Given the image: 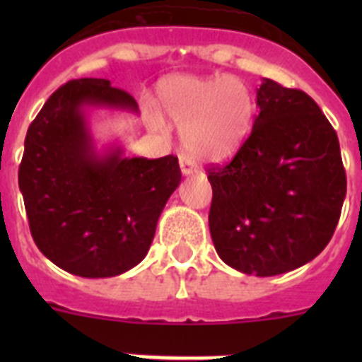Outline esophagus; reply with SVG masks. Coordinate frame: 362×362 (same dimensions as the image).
<instances>
[{
  "instance_id": "obj_1",
  "label": "esophagus",
  "mask_w": 362,
  "mask_h": 362,
  "mask_svg": "<svg viewBox=\"0 0 362 362\" xmlns=\"http://www.w3.org/2000/svg\"><path fill=\"white\" fill-rule=\"evenodd\" d=\"M179 166H181V174L183 175H194L197 174V166L196 163L190 161L188 158H185V156H181V159H179Z\"/></svg>"
}]
</instances>
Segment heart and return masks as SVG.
<instances>
[{
  "label": "heart",
  "mask_w": 362,
  "mask_h": 362,
  "mask_svg": "<svg viewBox=\"0 0 362 362\" xmlns=\"http://www.w3.org/2000/svg\"><path fill=\"white\" fill-rule=\"evenodd\" d=\"M158 101L181 130L185 150L199 161L232 156L254 121V95L235 76H175L159 85Z\"/></svg>",
  "instance_id": "heart-1"
}]
</instances>
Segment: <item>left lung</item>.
Segmentation results:
<instances>
[{"label": "left lung", "mask_w": 362, "mask_h": 362, "mask_svg": "<svg viewBox=\"0 0 362 362\" xmlns=\"http://www.w3.org/2000/svg\"><path fill=\"white\" fill-rule=\"evenodd\" d=\"M254 129L226 166L209 170L217 255L248 276L310 263L334 235L346 174L330 121L296 88L263 79Z\"/></svg>", "instance_id": "1"}]
</instances>
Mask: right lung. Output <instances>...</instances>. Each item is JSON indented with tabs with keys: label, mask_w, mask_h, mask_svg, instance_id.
I'll return each instance as SVG.
<instances>
[{
	"label": "right lung",
	"mask_w": 362,
	"mask_h": 362,
	"mask_svg": "<svg viewBox=\"0 0 362 362\" xmlns=\"http://www.w3.org/2000/svg\"><path fill=\"white\" fill-rule=\"evenodd\" d=\"M92 110L139 114L108 79L69 81L28 127L18 181L41 254L74 276L103 279L145 259L181 170L174 156L129 158L119 143L99 148Z\"/></svg>",
	"instance_id": "obj_1"
}]
</instances>
